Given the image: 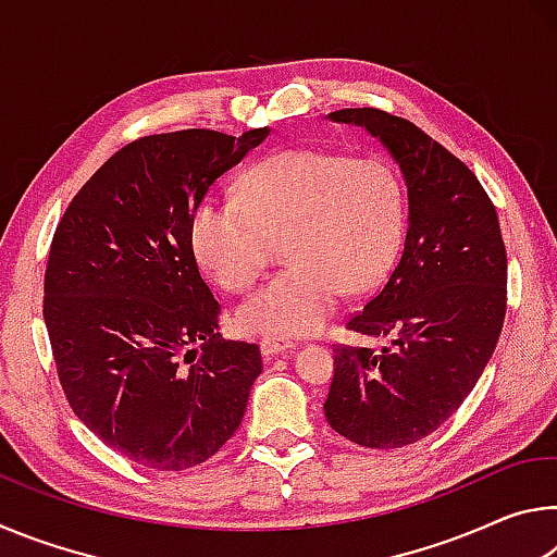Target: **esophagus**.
Listing matches in <instances>:
<instances>
[{
	"mask_svg": "<svg viewBox=\"0 0 557 557\" xmlns=\"http://www.w3.org/2000/svg\"><path fill=\"white\" fill-rule=\"evenodd\" d=\"M289 348H295V344H292L289 338H280V336H268L260 342L262 356H277V354L289 351Z\"/></svg>",
	"mask_w": 557,
	"mask_h": 557,
	"instance_id": "1",
	"label": "esophagus"
}]
</instances>
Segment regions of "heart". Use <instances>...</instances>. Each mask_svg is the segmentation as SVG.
<instances>
[{"label": "heart", "instance_id": "heart-1", "mask_svg": "<svg viewBox=\"0 0 557 557\" xmlns=\"http://www.w3.org/2000/svg\"><path fill=\"white\" fill-rule=\"evenodd\" d=\"M403 191L381 159L285 149L240 182L238 199H206L191 219L196 260L221 287L250 289L285 235L292 265L238 309L243 332L295 338L322 329L344 292L383 280L403 240Z\"/></svg>", "mask_w": 557, "mask_h": 557}]
</instances>
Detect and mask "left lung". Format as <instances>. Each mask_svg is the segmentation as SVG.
<instances>
[{
    "label": "left lung",
    "instance_id": "1",
    "mask_svg": "<svg viewBox=\"0 0 557 557\" xmlns=\"http://www.w3.org/2000/svg\"><path fill=\"white\" fill-rule=\"evenodd\" d=\"M329 120L379 139L408 186L398 265L346 324L388 344L336 346L324 403L342 437L395 449L435 432L484 373L506 314V248L474 172L410 120L375 108L336 110Z\"/></svg>",
    "mask_w": 557,
    "mask_h": 557
}]
</instances>
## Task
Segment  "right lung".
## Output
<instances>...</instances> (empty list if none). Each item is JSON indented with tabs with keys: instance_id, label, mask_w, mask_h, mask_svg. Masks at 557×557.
Segmentation results:
<instances>
[{
	"instance_id": "1",
	"label": "right lung",
	"mask_w": 557,
	"mask_h": 557,
	"mask_svg": "<svg viewBox=\"0 0 557 557\" xmlns=\"http://www.w3.org/2000/svg\"><path fill=\"white\" fill-rule=\"evenodd\" d=\"M270 135H149L112 154L69 203L44 277V322L73 412L159 471L213 457L262 371L258 344L223 342L221 305L191 248L209 186Z\"/></svg>"
}]
</instances>
